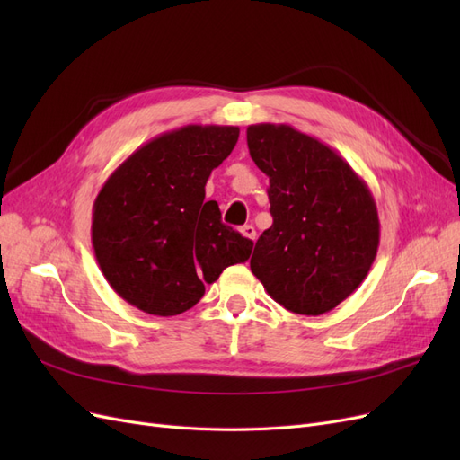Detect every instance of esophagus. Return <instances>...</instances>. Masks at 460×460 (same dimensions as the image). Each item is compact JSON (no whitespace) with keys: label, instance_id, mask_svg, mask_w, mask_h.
I'll use <instances>...</instances> for the list:
<instances>
[{"label":"esophagus","instance_id":"34e87169","mask_svg":"<svg viewBox=\"0 0 460 460\" xmlns=\"http://www.w3.org/2000/svg\"><path fill=\"white\" fill-rule=\"evenodd\" d=\"M240 232H242V235H245L247 240H255V235H257V232H255V228H253L252 225H245V226H242V228H240Z\"/></svg>","mask_w":460,"mask_h":460}]
</instances>
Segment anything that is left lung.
<instances>
[{"label": "left lung", "instance_id": "obj_1", "mask_svg": "<svg viewBox=\"0 0 460 460\" xmlns=\"http://www.w3.org/2000/svg\"><path fill=\"white\" fill-rule=\"evenodd\" d=\"M247 146L269 176L272 215L249 267L284 309L324 314L363 284L378 253L372 193L340 153L289 124H252Z\"/></svg>", "mask_w": 460, "mask_h": 460}]
</instances>
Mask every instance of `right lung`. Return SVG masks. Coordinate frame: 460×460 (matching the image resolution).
<instances>
[{"instance_id":"obj_1","label":"right lung","mask_w":460,"mask_h":460,"mask_svg":"<svg viewBox=\"0 0 460 460\" xmlns=\"http://www.w3.org/2000/svg\"><path fill=\"white\" fill-rule=\"evenodd\" d=\"M238 127L188 124L153 137L111 174L93 201L92 243L117 294L147 314L191 309L253 242L222 225L205 184L225 161Z\"/></svg>"}]
</instances>
